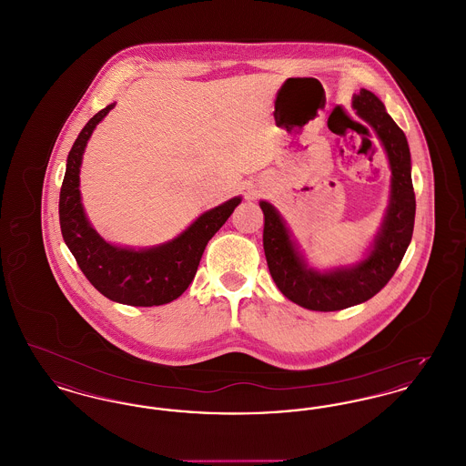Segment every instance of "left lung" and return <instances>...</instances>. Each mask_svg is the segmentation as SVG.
I'll return each instance as SVG.
<instances>
[{"label": "left lung", "mask_w": 466, "mask_h": 466, "mask_svg": "<svg viewBox=\"0 0 466 466\" xmlns=\"http://www.w3.org/2000/svg\"><path fill=\"white\" fill-rule=\"evenodd\" d=\"M353 108L374 129L391 169L384 218L360 262L323 270L308 266L279 211L270 202L260 200L268 272L281 293L306 309L340 310L372 299L391 279L412 239L416 198L407 137L374 92L360 90L353 96Z\"/></svg>", "instance_id": "1"}]
</instances>
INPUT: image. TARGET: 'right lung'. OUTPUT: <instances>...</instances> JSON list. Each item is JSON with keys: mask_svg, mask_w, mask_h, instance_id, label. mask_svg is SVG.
<instances>
[{"mask_svg": "<svg viewBox=\"0 0 466 466\" xmlns=\"http://www.w3.org/2000/svg\"><path fill=\"white\" fill-rule=\"evenodd\" d=\"M115 108L97 111L75 139L59 196V222L69 251L92 287L106 299L134 308L162 306L192 283L208 241L220 230L243 198H232L204 211L181 234L150 248L108 243L89 222L80 194V167L96 126Z\"/></svg>", "mask_w": 466, "mask_h": 466, "instance_id": "right-lung-1", "label": "right lung"}]
</instances>
